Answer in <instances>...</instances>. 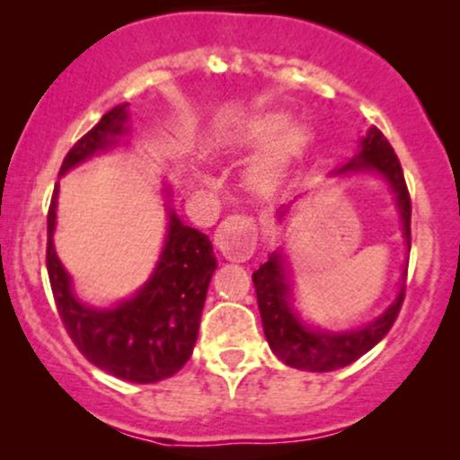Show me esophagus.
I'll return each instance as SVG.
<instances>
[{
  "label": "esophagus",
  "mask_w": 460,
  "mask_h": 460,
  "mask_svg": "<svg viewBox=\"0 0 460 460\" xmlns=\"http://www.w3.org/2000/svg\"><path fill=\"white\" fill-rule=\"evenodd\" d=\"M214 242L225 260L244 261L255 252L257 229L246 216H229L216 229Z\"/></svg>",
  "instance_id": "esophagus-1"
}]
</instances>
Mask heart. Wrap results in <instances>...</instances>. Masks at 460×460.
<instances>
[{
  "instance_id": "1",
  "label": "heart",
  "mask_w": 460,
  "mask_h": 460,
  "mask_svg": "<svg viewBox=\"0 0 460 460\" xmlns=\"http://www.w3.org/2000/svg\"><path fill=\"white\" fill-rule=\"evenodd\" d=\"M285 122L283 112H266L257 114L246 119L242 123V128L235 131L234 136H226V138L216 140V149L223 153L231 151H244V149H255L261 146L270 137L273 138L268 146H263L260 155L255 157L248 168V183L252 188L266 192L272 190L281 181V175L288 166V162L292 160L294 153H296L305 142V129L296 123ZM188 179L192 186L205 188L212 186V177L205 175L200 171H188Z\"/></svg>"
}]
</instances>
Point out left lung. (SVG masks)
I'll use <instances>...</instances> for the list:
<instances>
[{
	"label": "left lung",
	"instance_id": "8db88e82",
	"mask_svg": "<svg viewBox=\"0 0 460 460\" xmlns=\"http://www.w3.org/2000/svg\"><path fill=\"white\" fill-rule=\"evenodd\" d=\"M363 172L381 177L392 190L400 225H402V240L406 251H411V199L404 183V172L392 145L376 128L367 129V134L358 142V151L344 166L335 168L331 177L346 179L363 175ZM288 212L289 205H283L279 209V223ZM404 281L406 268L400 277V289L394 303L378 318L357 326V329L326 331L320 326L307 324L294 309L292 270H289V261L281 248L272 251L268 261L252 272L263 332H266L270 350L281 358L285 366L307 369V372H332V369L350 366L358 357L372 350L387 335L395 318H398L404 300Z\"/></svg>",
	"mask_w": 460,
	"mask_h": 460
}]
</instances>
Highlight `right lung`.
Listing matches in <instances>:
<instances>
[{
  "mask_svg": "<svg viewBox=\"0 0 460 460\" xmlns=\"http://www.w3.org/2000/svg\"><path fill=\"white\" fill-rule=\"evenodd\" d=\"M128 105H116L82 136L62 162L60 177L82 162L119 145L129 131ZM58 183L47 214V272L58 314L73 344L93 366L129 383H157L186 366L199 335L205 296L216 270L209 237L183 225L166 197V237L151 277L129 298L94 307L77 298L73 279L54 246Z\"/></svg>",
  "mask_w": 460,
  "mask_h": 460,
  "instance_id": "1",
  "label": "right lung"
}]
</instances>
